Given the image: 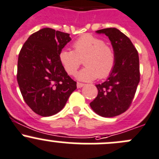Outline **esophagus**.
I'll return each instance as SVG.
<instances>
[{"label": "esophagus", "mask_w": 159, "mask_h": 159, "mask_svg": "<svg viewBox=\"0 0 159 159\" xmlns=\"http://www.w3.org/2000/svg\"><path fill=\"white\" fill-rule=\"evenodd\" d=\"M84 85V84H82V83H77V88H78V89H81V88H82Z\"/></svg>", "instance_id": "34e87169"}]
</instances>
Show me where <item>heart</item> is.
I'll return each instance as SVG.
<instances>
[{"label": "heart", "instance_id": "heart-1", "mask_svg": "<svg viewBox=\"0 0 159 159\" xmlns=\"http://www.w3.org/2000/svg\"><path fill=\"white\" fill-rule=\"evenodd\" d=\"M73 48L74 50L63 49L59 53L60 62L69 75L76 73L84 57L85 67L76 75L80 81L105 78L112 73L116 64L115 53L102 39L86 34L74 42Z\"/></svg>", "mask_w": 159, "mask_h": 159}]
</instances>
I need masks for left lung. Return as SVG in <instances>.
<instances>
[{
    "label": "left lung",
    "mask_w": 159,
    "mask_h": 159,
    "mask_svg": "<svg viewBox=\"0 0 159 159\" xmlns=\"http://www.w3.org/2000/svg\"><path fill=\"white\" fill-rule=\"evenodd\" d=\"M109 37L116 64L109 78L95 84L98 95L90 103L92 110L102 117H113L127 110L140 81L139 57L130 39L116 28L97 30Z\"/></svg>",
    "instance_id": "8db88e82"
}]
</instances>
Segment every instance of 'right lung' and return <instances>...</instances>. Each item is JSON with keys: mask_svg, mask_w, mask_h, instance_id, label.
<instances>
[{"mask_svg": "<svg viewBox=\"0 0 159 159\" xmlns=\"http://www.w3.org/2000/svg\"><path fill=\"white\" fill-rule=\"evenodd\" d=\"M70 40V34L44 28L32 34L20 51L17 81L25 102L38 115L57 113L77 89L59 61Z\"/></svg>", "mask_w": 159, "mask_h": 159, "instance_id": "obj_1", "label": "right lung"}]
</instances>
